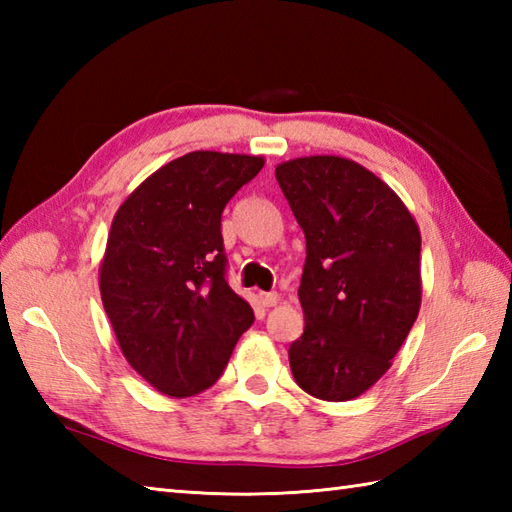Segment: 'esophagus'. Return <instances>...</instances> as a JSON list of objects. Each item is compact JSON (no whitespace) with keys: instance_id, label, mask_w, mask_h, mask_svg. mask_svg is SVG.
<instances>
[{"instance_id":"1","label":"esophagus","mask_w":512,"mask_h":512,"mask_svg":"<svg viewBox=\"0 0 512 512\" xmlns=\"http://www.w3.org/2000/svg\"><path fill=\"white\" fill-rule=\"evenodd\" d=\"M279 301L281 295H277V292H262V295H259V303H262L264 308H275Z\"/></svg>"}]
</instances>
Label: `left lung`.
I'll use <instances>...</instances> for the list:
<instances>
[{"mask_svg": "<svg viewBox=\"0 0 512 512\" xmlns=\"http://www.w3.org/2000/svg\"><path fill=\"white\" fill-rule=\"evenodd\" d=\"M275 176L306 235V328L288 350L292 376L319 400L358 398L391 367L418 317L420 228L354 160L292 158Z\"/></svg>", "mask_w": 512, "mask_h": 512, "instance_id": "1", "label": "left lung"}]
</instances>
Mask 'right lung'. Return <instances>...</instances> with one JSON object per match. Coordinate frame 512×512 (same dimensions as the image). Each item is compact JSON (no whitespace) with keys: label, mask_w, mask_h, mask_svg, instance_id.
I'll use <instances>...</instances> for the list:
<instances>
[{"label":"right lung","mask_w":512,"mask_h":512,"mask_svg":"<svg viewBox=\"0 0 512 512\" xmlns=\"http://www.w3.org/2000/svg\"><path fill=\"white\" fill-rule=\"evenodd\" d=\"M262 167V156L191 151L118 206L99 268L103 308L127 363L160 394L209 389L255 321L226 281L220 226Z\"/></svg>","instance_id":"1"}]
</instances>
